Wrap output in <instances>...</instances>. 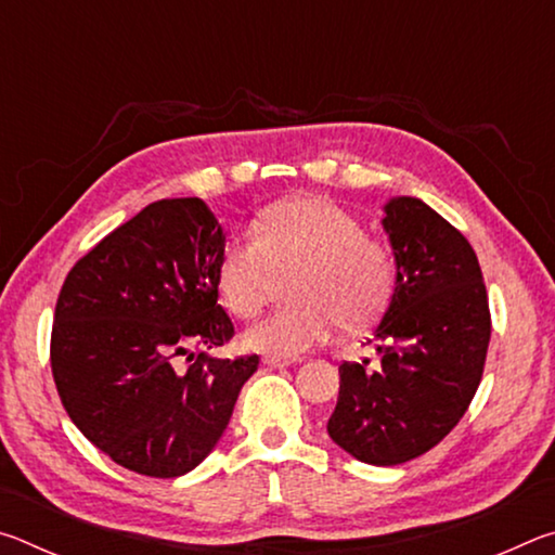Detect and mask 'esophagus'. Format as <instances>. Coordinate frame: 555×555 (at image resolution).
Masks as SVG:
<instances>
[{
  "mask_svg": "<svg viewBox=\"0 0 555 555\" xmlns=\"http://www.w3.org/2000/svg\"><path fill=\"white\" fill-rule=\"evenodd\" d=\"M261 362H264V367H271V370H281V367H288V364L298 362V357H284V354H264V357H261Z\"/></svg>",
  "mask_w": 555,
  "mask_h": 555,
  "instance_id": "obj_1",
  "label": "esophagus"
}]
</instances>
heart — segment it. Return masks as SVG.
I'll list each match as a JSON object with an SVG mask.
<instances>
[{
	"instance_id": "b5f03b06",
	"label": "heart",
	"mask_w": 555,
	"mask_h": 555,
	"mask_svg": "<svg viewBox=\"0 0 555 555\" xmlns=\"http://www.w3.org/2000/svg\"><path fill=\"white\" fill-rule=\"evenodd\" d=\"M257 234L228 240L218 259V291L237 318L267 306L279 274H294L286 308L244 333V347L296 357L345 331L372 323L393 288V259L382 242L364 234L360 220L318 195L281 201L261 210Z\"/></svg>"
}]
</instances>
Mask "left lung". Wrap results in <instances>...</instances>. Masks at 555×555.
Masks as SVG:
<instances>
[{
    "instance_id": "obj_1",
    "label": "left lung",
    "mask_w": 555,
    "mask_h": 555,
    "mask_svg": "<svg viewBox=\"0 0 555 555\" xmlns=\"http://www.w3.org/2000/svg\"><path fill=\"white\" fill-rule=\"evenodd\" d=\"M397 261L389 308L374 337L382 367L340 364L327 434L367 465H401L438 446L480 387L490 304L475 249L424 201L384 205Z\"/></svg>"
}]
</instances>
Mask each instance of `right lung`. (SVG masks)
<instances>
[{"mask_svg":"<svg viewBox=\"0 0 555 555\" xmlns=\"http://www.w3.org/2000/svg\"><path fill=\"white\" fill-rule=\"evenodd\" d=\"M222 247L220 222L201 198L156 201L63 281L51 333L55 389L80 434L131 473L181 477L198 467L259 367L257 354L191 352L234 335L218 304Z\"/></svg>","mask_w":555,"mask_h":555,"instance_id":"1","label":"right lung"}]
</instances>
